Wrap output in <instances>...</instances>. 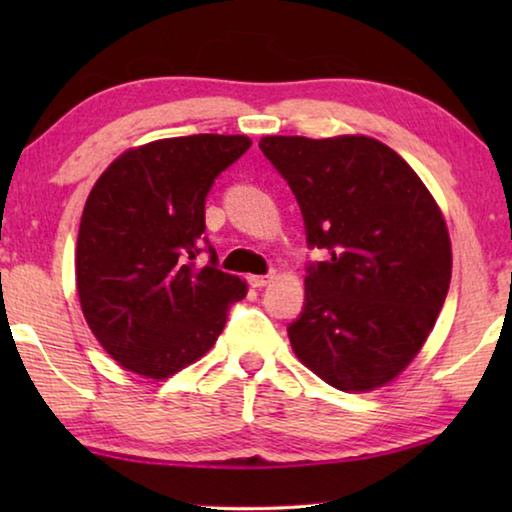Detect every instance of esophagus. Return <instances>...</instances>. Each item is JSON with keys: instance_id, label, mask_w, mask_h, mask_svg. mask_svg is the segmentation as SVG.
I'll use <instances>...</instances> for the list:
<instances>
[{"instance_id": "esophagus-1", "label": "esophagus", "mask_w": 512, "mask_h": 512, "mask_svg": "<svg viewBox=\"0 0 512 512\" xmlns=\"http://www.w3.org/2000/svg\"><path fill=\"white\" fill-rule=\"evenodd\" d=\"M273 280H275V273H268V275H250V277H248L250 287H255V289H262V287H266V284H271Z\"/></svg>"}]
</instances>
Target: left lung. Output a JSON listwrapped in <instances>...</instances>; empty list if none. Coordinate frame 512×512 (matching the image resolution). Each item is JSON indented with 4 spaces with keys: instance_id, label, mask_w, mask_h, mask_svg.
Masks as SVG:
<instances>
[{
    "instance_id": "obj_1",
    "label": "left lung",
    "mask_w": 512,
    "mask_h": 512,
    "mask_svg": "<svg viewBox=\"0 0 512 512\" xmlns=\"http://www.w3.org/2000/svg\"><path fill=\"white\" fill-rule=\"evenodd\" d=\"M259 149L296 194L307 244L329 253L307 268L293 352L339 391L386 386L422 350L452 280L436 198L375 137L266 135Z\"/></svg>"
}]
</instances>
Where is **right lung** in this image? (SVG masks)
I'll return each instance as SVG.
<instances>
[{
	"mask_svg": "<svg viewBox=\"0 0 512 512\" xmlns=\"http://www.w3.org/2000/svg\"><path fill=\"white\" fill-rule=\"evenodd\" d=\"M246 135L167 137L101 173L76 241V291L101 348L121 368L167 379L210 352L246 282L198 266L205 196L250 149Z\"/></svg>",
	"mask_w": 512,
	"mask_h": 512,
	"instance_id": "right-lung-1",
	"label": "right lung"
}]
</instances>
